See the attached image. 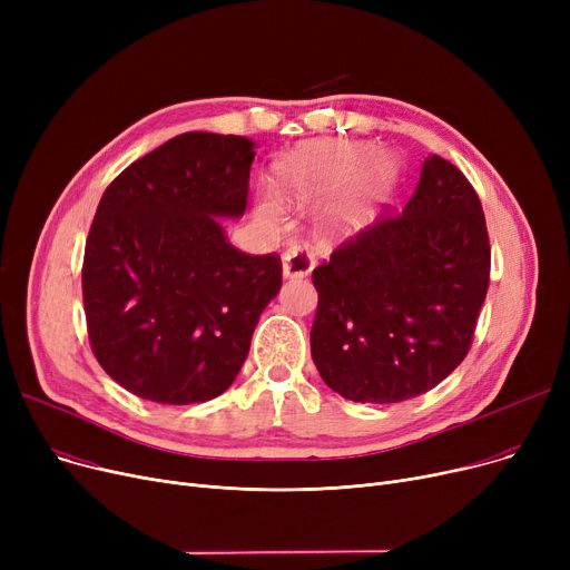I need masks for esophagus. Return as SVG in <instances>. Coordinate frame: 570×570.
I'll return each instance as SVG.
<instances>
[{
	"label": "esophagus",
	"mask_w": 570,
	"mask_h": 570,
	"mask_svg": "<svg viewBox=\"0 0 570 570\" xmlns=\"http://www.w3.org/2000/svg\"><path fill=\"white\" fill-rule=\"evenodd\" d=\"M284 277H307L314 269V256L305 245H293L284 252Z\"/></svg>",
	"instance_id": "esophagus-1"
}]
</instances>
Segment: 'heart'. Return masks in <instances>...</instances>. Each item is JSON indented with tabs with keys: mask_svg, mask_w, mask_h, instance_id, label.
I'll return each mask as SVG.
<instances>
[{
	"mask_svg": "<svg viewBox=\"0 0 570 570\" xmlns=\"http://www.w3.org/2000/svg\"><path fill=\"white\" fill-rule=\"evenodd\" d=\"M355 177L367 194H379L391 185L393 166L385 157L370 161L365 145L312 142L277 166L275 185L284 203L312 205L344 194Z\"/></svg>",
	"mask_w": 570,
	"mask_h": 570,
	"instance_id": "obj_1",
	"label": "heart"
}]
</instances>
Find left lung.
<instances>
[{"instance_id":"obj_1","label":"left lung","mask_w":570,"mask_h":570,"mask_svg":"<svg viewBox=\"0 0 570 570\" xmlns=\"http://www.w3.org/2000/svg\"><path fill=\"white\" fill-rule=\"evenodd\" d=\"M312 357L346 400L423 395L471 348L490 286V235L475 189L439 155L400 215L391 209L314 267Z\"/></svg>"}]
</instances>
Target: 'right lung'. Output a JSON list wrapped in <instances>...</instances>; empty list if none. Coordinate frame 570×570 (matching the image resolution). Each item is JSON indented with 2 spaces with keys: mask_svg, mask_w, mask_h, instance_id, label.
Wrapping results in <instances>:
<instances>
[{
  "mask_svg": "<svg viewBox=\"0 0 570 570\" xmlns=\"http://www.w3.org/2000/svg\"><path fill=\"white\" fill-rule=\"evenodd\" d=\"M254 142L179 134L119 173L85 243L87 337L136 397L196 404L247 361L261 312L282 288L277 254L235 249L217 217L247 209Z\"/></svg>",
  "mask_w": 570,
  "mask_h": 570,
  "instance_id": "1",
  "label": "right lung"
}]
</instances>
